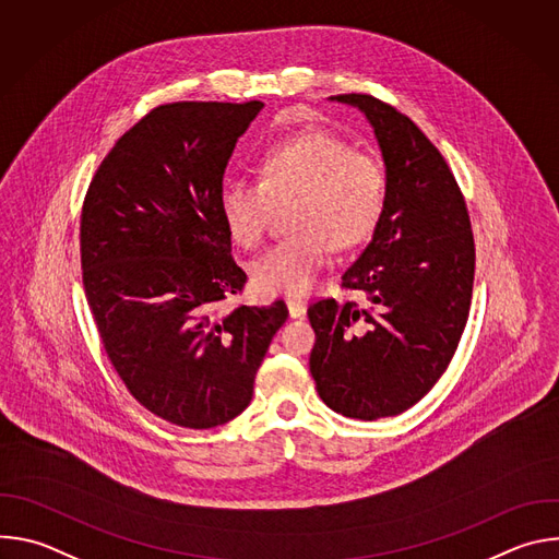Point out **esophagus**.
I'll list each match as a JSON object with an SVG mask.
<instances>
[{"label":"esophagus","mask_w":559,"mask_h":559,"mask_svg":"<svg viewBox=\"0 0 559 559\" xmlns=\"http://www.w3.org/2000/svg\"><path fill=\"white\" fill-rule=\"evenodd\" d=\"M287 311L292 318H302L305 311H307V305L298 298H287Z\"/></svg>","instance_id":"34e87169"}]
</instances>
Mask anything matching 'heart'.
Masks as SVG:
<instances>
[{"label": "heart", "instance_id": "obj_1", "mask_svg": "<svg viewBox=\"0 0 559 559\" xmlns=\"http://www.w3.org/2000/svg\"><path fill=\"white\" fill-rule=\"evenodd\" d=\"M389 197L386 170L371 152L325 130L305 128L272 141L259 162V181L229 177L218 212L238 246L257 248L276 205L289 203L292 231L250 265L252 285L267 296L309 294L330 250H352L373 234Z\"/></svg>", "mask_w": 559, "mask_h": 559}]
</instances>
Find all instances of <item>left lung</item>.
Here are the masks:
<instances>
[{"label": "left lung", "instance_id": "8db88e82", "mask_svg": "<svg viewBox=\"0 0 559 559\" xmlns=\"http://www.w3.org/2000/svg\"><path fill=\"white\" fill-rule=\"evenodd\" d=\"M373 128L389 181L369 246L343 274L358 300L309 305V371L323 403L378 420L414 407L449 367L464 332L475 246L444 156L403 112L371 95H336Z\"/></svg>", "mask_w": 559, "mask_h": 559}]
</instances>
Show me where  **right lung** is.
Masks as SVG:
<instances>
[{"label": "right lung", "instance_id": "right-lung-1", "mask_svg": "<svg viewBox=\"0 0 559 559\" xmlns=\"http://www.w3.org/2000/svg\"><path fill=\"white\" fill-rule=\"evenodd\" d=\"M261 102H177L108 152L82 210L84 289L104 349L136 401L177 427L241 414L287 318L283 300L216 316L248 276L231 259L218 190Z\"/></svg>", "mask_w": 559, "mask_h": 559}]
</instances>
